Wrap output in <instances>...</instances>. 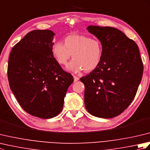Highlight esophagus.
Masks as SVG:
<instances>
[{
	"label": "esophagus",
	"instance_id": "1",
	"mask_svg": "<svg viewBox=\"0 0 150 150\" xmlns=\"http://www.w3.org/2000/svg\"><path fill=\"white\" fill-rule=\"evenodd\" d=\"M73 79H74V82H76L79 80V78L78 77H77V76H73Z\"/></svg>",
	"mask_w": 150,
	"mask_h": 150
}]
</instances>
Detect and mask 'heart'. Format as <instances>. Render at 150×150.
Returning a JSON list of instances; mask_svg holds the SVG:
<instances>
[{"label": "heart", "instance_id": "1", "mask_svg": "<svg viewBox=\"0 0 150 150\" xmlns=\"http://www.w3.org/2000/svg\"><path fill=\"white\" fill-rule=\"evenodd\" d=\"M52 52L61 65H66L72 55L73 59L66 68L68 71L91 72L99 66L103 47L98 40L82 35H70L64 39V44L61 42L54 44Z\"/></svg>", "mask_w": 150, "mask_h": 150}]
</instances>
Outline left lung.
<instances>
[{"label":"left lung","instance_id":"left-lung-1","mask_svg":"<svg viewBox=\"0 0 150 150\" xmlns=\"http://www.w3.org/2000/svg\"><path fill=\"white\" fill-rule=\"evenodd\" d=\"M87 30L100 40L103 53L99 66L81 78L86 108L97 117H117L132 103L141 83L143 64L139 47L116 28L89 26Z\"/></svg>","mask_w":150,"mask_h":150}]
</instances>
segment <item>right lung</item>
<instances>
[{
  "instance_id": "add662e5",
  "label": "right lung",
  "mask_w": 150,
  "mask_h": 150,
  "mask_svg": "<svg viewBox=\"0 0 150 150\" xmlns=\"http://www.w3.org/2000/svg\"><path fill=\"white\" fill-rule=\"evenodd\" d=\"M54 35L49 30L30 31L13 47L8 60L9 86L18 103L27 113L41 119L60 113L73 82L53 55Z\"/></svg>"
}]
</instances>
